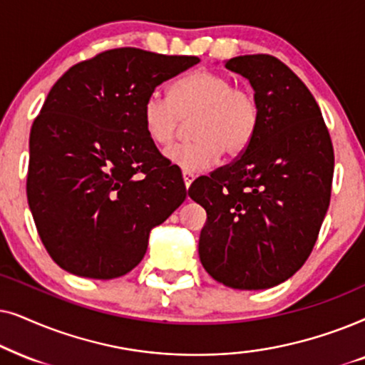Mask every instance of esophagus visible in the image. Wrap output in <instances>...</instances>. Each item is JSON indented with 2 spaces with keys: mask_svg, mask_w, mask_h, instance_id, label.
Here are the masks:
<instances>
[{
  "mask_svg": "<svg viewBox=\"0 0 365 365\" xmlns=\"http://www.w3.org/2000/svg\"><path fill=\"white\" fill-rule=\"evenodd\" d=\"M182 178H183V185H185V188H188L192 185L193 178H195V175L190 173V172H182Z\"/></svg>",
  "mask_w": 365,
  "mask_h": 365,
  "instance_id": "esophagus-1",
  "label": "esophagus"
}]
</instances>
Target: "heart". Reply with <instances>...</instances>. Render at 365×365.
I'll return each mask as SVG.
<instances>
[{
  "mask_svg": "<svg viewBox=\"0 0 365 365\" xmlns=\"http://www.w3.org/2000/svg\"><path fill=\"white\" fill-rule=\"evenodd\" d=\"M190 142L168 147L163 155L183 172H202L220 160L237 158L250 147L260 126V103L245 86H235L228 75L197 70L180 78L170 95L153 91L145 100V133L157 145H168L182 126L192 120Z\"/></svg>",
  "mask_w": 365,
  "mask_h": 365,
  "instance_id": "1",
  "label": "heart"
}]
</instances>
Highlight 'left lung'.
I'll use <instances>...</instances> for the list:
<instances>
[{"instance_id": "left-lung-1", "label": "left lung", "mask_w": 365, "mask_h": 365, "mask_svg": "<svg viewBox=\"0 0 365 365\" xmlns=\"http://www.w3.org/2000/svg\"><path fill=\"white\" fill-rule=\"evenodd\" d=\"M225 68L250 81L260 126L239 158L188 188L207 212L198 254L227 287L270 289L290 279L317 242L332 190V140L312 93L279 58L237 56Z\"/></svg>"}]
</instances>
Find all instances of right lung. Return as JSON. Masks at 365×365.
Instances as JSON below:
<instances>
[{
    "label": "right lung",
    "instance_id": "1",
    "mask_svg": "<svg viewBox=\"0 0 365 365\" xmlns=\"http://www.w3.org/2000/svg\"><path fill=\"white\" fill-rule=\"evenodd\" d=\"M198 61L115 48L53 85L31 126L26 195L63 270L100 280L128 274L150 230L187 198L178 167L145 133L142 108L158 85Z\"/></svg>",
    "mask_w": 365,
    "mask_h": 365
}]
</instances>
